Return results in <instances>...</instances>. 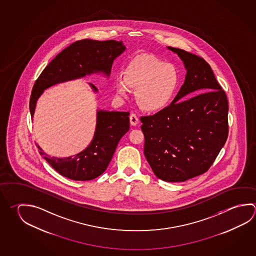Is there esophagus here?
<instances>
[{"label": "esophagus", "mask_w": 256, "mask_h": 256, "mask_svg": "<svg viewBox=\"0 0 256 256\" xmlns=\"http://www.w3.org/2000/svg\"><path fill=\"white\" fill-rule=\"evenodd\" d=\"M130 122L131 126H136L138 124V118L134 114H131L130 116Z\"/></svg>", "instance_id": "esophagus-1"}]
</instances>
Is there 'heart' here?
<instances>
[{
	"instance_id": "obj_1",
	"label": "heart",
	"mask_w": 256,
	"mask_h": 256,
	"mask_svg": "<svg viewBox=\"0 0 256 256\" xmlns=\"http://www.w3.org/2000/svg\"><path fill=\"white\" fill-rule=\"evenodd\" d=\"M179 84L176 68L149 54H140L130 61L122 74L114 76L116 95L126 98L130 88L134 100L146 112H158L170 104Z\"/></svg>"
}]
</instances>
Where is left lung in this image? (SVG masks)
Returning a JSON list of instances; mask_svg holds the SVG:
<instances>
[{
  "mask_svg": "<svg viewBox=\"0 0 256 256\" xmlns=\"http://www.w3.org/2000/svg\"><path fill=\"white\" fill-rule=\"evenodd\" d=\"M186 70L172 102L152 116L141 118L144 154L157 178L185 182L208 170L228 134V102L204 59L167 46Z\"/></svg>",
  "mask_w": 256,
  "mask_h": 256,
  "instance_id": "8db88e82",
  "label": "left lung"
}]
</instances>
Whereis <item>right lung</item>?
Segmentation results:
<instances>
[{
  "instance_id": "1",
  "label": "right lung",
  "mask_w": 256,
  "mask_h": 256,
  "mask_svg": "<svg viewBox=\"0 0 256 256\" xmlns=\"http://www.w3.org/2000/svg\"><path fill=\"white\" fill-rule=\"evenodd\" d=\"M122 41L82 40L64 50L41 72L32 89L30 112L32 120L38 100L51 86L92 74L108 78L114 60L126 50ZM92 90L98 89L88 84ZM130 113L97 108L96 126L90 144L76 156L51 157L38 146L40 154L58 174L74 180H90L107 169L118 144L130 130Z\"/></svg>"
}]
</instances>
